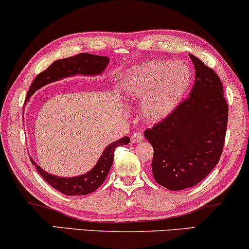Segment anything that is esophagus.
Returning <instances> with one entry per match:
<instances>
[{"instance_id":"34e87169","label":"esophagus","mask_w":249,"mask_h":249,"mask_svg":"<svg viewBox=\"0 0 249 249\" xmlns=\"http://www.w3.org/2000/svg\"><path fill=\"white\" fill-rule=\"evenodd\" d=\"M142 139H144V135H142L141 131H136L131 136V142H142Z\"/></svg>"}]
</instances>
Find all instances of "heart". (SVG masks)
Masks as SVG:
<instances>
[{
	"label": "heart",
	"mask_w": 249,
	"mask_h": 249,
	"mask_svg": "<svg viewBox=\"0 0 249 249\" xmlns=\"http://www.w3.org/2000/svg\"><path fill=\"white\" fill-rule=\"evenodd\" d=\"M192 79V70L186 63L148 61L125 74L120 89L127 101H142V115L145 120L158 122L176 110Z\"/></svg>",
	"instance_id": "1"
}]
</instances>
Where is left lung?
<instances>
[{"label":"left lung","instance_id":"1","mask_svg":"<svg viewBox=\"0 0 249 249\" xmlns=\"http://www.w3.org/2000/svg\"><path fill=\"white\" fill-rule=\"evenodd\" d=\"M196 70L189 97L171 114L144 131L154 149L155 181L170 190L199 183L222 154L229 107L215 71L189 54Z\"/></svg>","mask_w":249,"mask_h":249}]
</instances>
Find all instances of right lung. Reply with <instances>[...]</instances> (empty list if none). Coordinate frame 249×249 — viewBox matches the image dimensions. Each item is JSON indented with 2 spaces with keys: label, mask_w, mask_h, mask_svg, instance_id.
I'll use <instances>...</instances> for the list:
<instances>
[{
  "label": "right lung",
  "mask_w": 249,
  "mask_h": 249,
  "mask_svg": "<svg viewBox=\"0 0 249 249\" xmlns=\"http://www.w3.org/2000/svg\"><path fill=\"white\" fill-rule=\"evenodd\" d=\"M108 62L110 60L107 56L94 55L89 53H80L67 57V59L57 60L51 64L46 70L37 74V77L30 85L28 93H27V100H29V97L37 89L47 84L59 80L61 78L74 76V74H90V76L91 74H100L103 72ZM129 142H130L129 137H122L119 141L112 142L105 148L97 164L89 172L79 177H73V178H61V177L50 175L43 169H40L32 159L30 161L35 165L42 178L54 189L59 190L60 193L68 196L88 195V194L95 192L107 179L108 171L113 164L115 148L118 146L127 145Z\"/></svg>",
  "instance_id": "right-lung-1"
}]
</instances>
